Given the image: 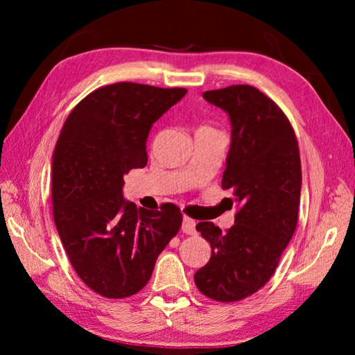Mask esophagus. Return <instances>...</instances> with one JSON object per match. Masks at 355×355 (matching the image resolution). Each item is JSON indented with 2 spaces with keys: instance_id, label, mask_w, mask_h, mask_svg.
Instances as JSON below:
<instances>
[{
  "instance_id": "1",
  "label": "esophagus",
  "mask_w": 355,
  "mask_h": 355,
  "mask_svg": "<svg viewBox=\"0 0 355 355\" xmlns=\"http://www.w3.org/2000/svg\"><path fill=\"white\" fill-rule=\"evenodd\" d=\"M182 230L186 235H194L196 233V220L188 218V216H184L183 218V224H182Z\"/></svg>"
}]
</instances>
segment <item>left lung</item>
I'll use <instances>...</instances> for the list:
<instances>
[{"instance_id": "left-lung-1", "label": "left lung", "mask_w": 355, "mask_h": 355, "mask_svg": "<svg viewBox=\"0 0 355 355\" xmlns=\"http://www.w3.org/2000/svg\"><path fill=\"white\" fill-rule=\"evenodd\" d=\"M224 110L232 144L222 188L239 203L235 225L222 233L213 222L197 232L211 245V258L194 274L199 291L219 302H236L271 279L297 225L300 156L296 135L284 111L257 87L236 84L203 92Z\"/></svg>"}]
</instances>
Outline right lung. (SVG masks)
Listing matches in <instances>:
<instances>
[{
	"mask_svg": "<svg viewBox=\"0 0 355 355\" xmlns=\"http://www.w3.org/2000/svg\"><path fill=\"white\" fill-rule=\"evenodd\" d=\"M188 92L116 83L84 97L65 120L51 164L53 218L71 266L100 296L130 297L183 216L173 203L150 211L123 199V175L147 164L152 125Z\"/></svg>",
	"mask_w": 355,
	"mask_h": 355,
	"instance_id": "add662e5",
	"label": "right lung"
}]
</instances>
